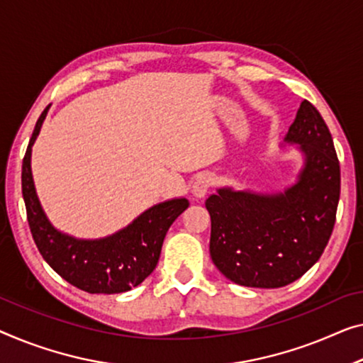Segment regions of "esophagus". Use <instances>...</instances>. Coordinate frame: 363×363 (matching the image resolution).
Returning <instances> with one entry per match:
<instances>
[{
  "mask_svg": "<svg viewBox=\"0 0 363 363\" xmlns=\"http://www.w3.org/2000/svg\"><path fill=\"white\" fill-rule=\"evenodd\" d=\"M212 186H213V176L200 174V176H197L196 182H194L192 194L197 199H202V197L207 196V192L210 191V187H212Z\"/></svg>",
  "mask_w": 363,
  "mask_h": 363,
  "instance_id": "obj_1",
  "label": "esophagus"
}]
</instances>
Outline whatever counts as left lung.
Segmentation results:
<instances>
[{
    "instance_id": "left-lung-1",
    "label": "left lung",
    "mask_w": 363,
    "mask_h": 363,
    "mask_svg": "<svg viewBox=\"0 0 363 363\" xmlns=\"http://www.w3.org/2000/svg\"><path fill=\"white\" fill-rule=\"evenodd\" d=\"M300 145L298 181L279 194L230 187L207 199L212 220L210 256L231 282L279 289L300 279L331 238L340 196V167L331 132L310 101H303L285 137Z\"/></svg>"
}]
</instances>
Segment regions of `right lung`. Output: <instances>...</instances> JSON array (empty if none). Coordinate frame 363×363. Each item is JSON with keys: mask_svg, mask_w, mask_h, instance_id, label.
I'll return each mask as SVG.
<instances>
[{"mask_svg": "<svg viewBox=\"0 0 363 363\" xmlns=\"http://www.w3.org/2000/svg\"><path fill=\"white\" fill-rule=\"evenodd\" d=\"M47 109L35 123L23 160V197L37 250L62 279L88 294H122L143 282L160 261L169 226L189 207L187 199L153 205L127 228L102 240H77L52 226L35 194L30 153Z\"/></svg>", "mask_w": 363, "mask_h": 363, "instance_id": "add662e5", "label": "right lung"}]
</instances>
